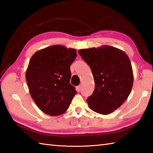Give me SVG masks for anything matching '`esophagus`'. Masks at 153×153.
Wrapping results in <instances>:
<instances>
[{"label":"esophagus","mask_w":153,"mask_h":153,"mask_svg":"<svg viewBox=\"0 0 153 153\" xmlns=\"http://www.w3.org/2000/svg\"><path fill=\"white\" fill-rule=\"evenodd\" d=\"M81 89H82V85H79V86H77L76 87V90L77 91H81Z\"/></svg>","instance_id":"34e87169"}]
</instances>
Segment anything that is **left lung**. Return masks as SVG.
<instances>
[{"mask_svg": "<svg viewBox=\"0 0 153 153\" xmlns=\"http://www.w3.org/2000/svg\"><path fill=\"white\" fill-rule=\"evenodd\" d=\"M78 53L90 66L95 83L87 99L89 108L101 114L114 112L128 99L134 83L128 55L110 46L80 49Z\"/></svg>", "mask_w": 153, "mask_h": 153, "instance_id": "8db88e82", "label": "left lung"}]
</instances>
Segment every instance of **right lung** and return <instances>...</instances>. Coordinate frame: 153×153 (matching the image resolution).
I'll return each instance as SVG.
<instances>
[{
	"label": "right lung",
	"instance_id": "1",
	"mask_svg": "<svg viewBox=\"0 0 153 153\" xmlns=\"http://www.w3.org/2000/svg\"><path fill=\"white\" fill-rule=\"evenodd\" d=\"M76 50L53 45L35 53L25 74L32 99L41 111L50 116L64 113L77 93L70 83V66Z\"/></svg>",
	"mask_w": 153,
	"mask_h": 153
}]
</instances>
